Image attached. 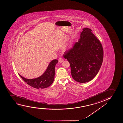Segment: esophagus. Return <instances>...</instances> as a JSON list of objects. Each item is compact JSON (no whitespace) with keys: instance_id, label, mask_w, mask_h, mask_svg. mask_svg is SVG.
<instances>
[{"instance_id":"34e87169","label":"esophagus","mask_w":123,"mask_h":123,"mask_svg":"<svg viewBox=\"0 0 123 123\" xmlns=\"http://www.w3.org/2000/svg\"><path fill=\"white\" fill-rule=\"evenodd\" d=\"M58 61L60 62H62L63 61V59H62V58H58Z\"/></svg>"}]
</instances>
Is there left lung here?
<instances>
[{"instance_id":"1","label":"left lung","mask_w":123,"mask_h":123,"mask_svg":"<svg viewBox=\"0 0 123 123\" xmlns=\"http://www.w3.org/2000/svg\"><path fill=\"white\" fill-rule=\"evenodd\" d=\"M92 31L89 28L83 29L78 42L63 55L70 63L73 78L80 83L92 80L98 73L103 62V47Z\"/></svg>"}]
</instances>
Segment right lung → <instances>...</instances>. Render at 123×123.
I'll return each instance as SVG.
<instances>
[{"instance_id":"obj_1","label":"right lung","mask_w":123,"mask_h":123,"mask_svg":"<svg viewBox=\"0 0 123 123\" xmlns=\"http://www.w3.org/2000/svg\"><path fill=\"white\" fill-rule=\"evenodd\" d=\"M58 61L53 60L49 64L45 73L39 77L33 79H26L19 74L24 82L34 88L44 89L47 88L53 83L55 76V68Z\"/></svg>"}]
</instances>
